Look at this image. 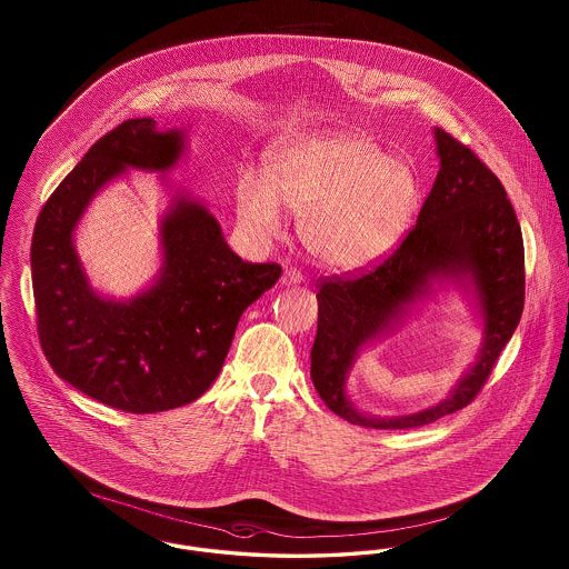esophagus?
<instances>
[{
	"instance_id": "1",
	"label": "esophagus",
	"mask_w": 569,
	"mask_h": 569,
	"mask_svg": "<svg viewBox=\"0 0 569 569\" xmlns=\"http://www.w3.org/2000/svg\"><path fill=\"white\" fill-rule=\"evenodd\" d=\"M302 281V272L297 271V269H286L283 274H281V283L283 286H295V283H300Z\"/></svg>"
}]
</instances>
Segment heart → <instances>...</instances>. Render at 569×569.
I'll list each match as a JSON object with an SVG mask.
<instances>
[{"label": "heart", "mask_w": 569, "mask_h": 569, "mask_svg": "<svg viewBox=\"0 0 569 569\" xmlns=\"http://www.w3.org/2000/svg\"><path fill=\"white\" fill-rule=\"evenodd\" d=\"M418 196L407 163L386 158L365 136L332 132L281 147L269 177L244 170L237 211L244 230L267 241L283 228V202L302 216L300 237L322 264L358 269L399 243Z\"/></svg>", "instance_id": "obj_1"}]
</instances>
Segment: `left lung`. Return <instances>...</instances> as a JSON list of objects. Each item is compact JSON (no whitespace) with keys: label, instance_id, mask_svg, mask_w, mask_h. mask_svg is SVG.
<instances>
[{"label":"left lung","instance_id":"1","mask_svg":"<svg viewBox=\"0 0 569 569\" xmlns=\"http://www.w3.org/2000/svg\"><path fill=\"white\" fill-rule=\"evenodd\" d=\"M441 168L416 226L378 262L318 279L311 379L330 411L367 429H416L469 406L487 383L525 307V244L497 174L459 138L435 128ZM439 273H469L486 316L475 369L439 407L399 419H369L345 397L352 356Z\"/></svg>","mask_w":569,"mask_h":569}]
</instances>
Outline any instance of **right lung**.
I'll list each match as a JSON object with an SVG mask.
<instances>
[{
	"mask_svg": "<svg viewBox=\"0 0 569 569\" xmlns=\"http://www.w3.org/2000/svg\"><path fill=\"white\" fill-rule=\"evenodd\" d=\"M181 147V132H158L149 117L119 123L49 196L31 239L38 339L49 365L82 395L130 413L202 397L244 309L281 274L277 262H243L216 217L181 196L163 219L158 283L130 302L89 290L72 232L91 196L126 168L166 170Z\"/></svg>",
	"mask_w": 569,
	"mask_h": 569,
	"instance_id": "obj_1",
	"label": "right lung"
}]
</instances>
